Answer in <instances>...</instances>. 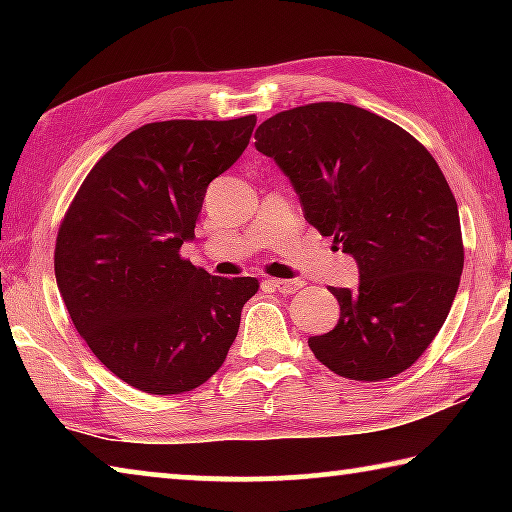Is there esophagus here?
Wrapping results in <instances>:
<instances>
[{
	"mask_svg": "<svg viewBox=\"0 0 512 512\" xmlns=\"http://www.w3.org/2000/svg\"><path fill=\"white\" fill-rule=\"evenodd\" d=\"M268 284L280 293H296L302 287L300 280H268Z\"/></svg>",
	"mask_w": 512,
	"mask_h": 512,
	"instance_id": "esophagus-1",
	"label": "esophagus"
}]
</instances>
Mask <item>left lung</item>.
Wrapping results in <instances>:
<instances>
[{"instance_id": "8db88e82", "label": "left lung", "mask_w": 512, "mask_h": 512, "mask_svg": "<svg viewBox=\"0 0 512 512\" xmlns=\"http://www.w3.org/2000/svg\"><path fill=\"white\" fill-rule=\"evenodd\" d=\"M287 173L305 219L359 264V289L309 348L332 372L381 381L411 368L443 327L463 273L456 198L438 162L393 121L350 103L277 112L255 133Z\"/></svg>"}]
</instances>
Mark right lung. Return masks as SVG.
I'll return each instance as SVG.
<instances>
[{
  "mask_svg": "<svg viewBox=\"0 0 512 512\" xmlns=\"http://www.w3.org/2000/svg\"><path fill=\"white\" fill-rule=\"evenodd\" d=\"M255 124L246 115L137 128L94 164L60 221L54 271L69 318L137 391H194L237 339L257 277H214L180 248L207 185L237 162Z\"/></svg>",
  "mask_w": 512,
  "mask_h": 512,
  "instance_id": "obj_1",
  "label": "right lung"
}]
</instances>
